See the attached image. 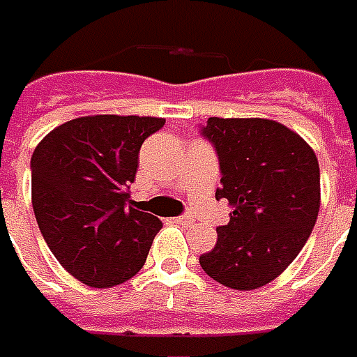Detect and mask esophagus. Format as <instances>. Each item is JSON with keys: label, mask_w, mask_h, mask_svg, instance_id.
Wrapping results in <instances>:
<instances>
[{"label": "esophagus", "mask_w": 357, "mask_h": 357, "mask_svg": "<svg viewBox=\"0 0 357 357\" xmlns=\"http://www.w3.org/2000/svg\"><path fill=\"white\" fill-rule=\"evenodd\" d=\"M176 222H178V225H191V222H193V217L183 215V217H178V219H176Z\"/></svg>", "instance_id": "1"}]
</instances>
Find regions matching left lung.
<instances>
[{"label": "left lung", "instance_id": "obj_1", "mask_svg": "<svg viewBox=\"0 0 357 357\" xmlns=\"http://www.w3.org/2000/svg\"><path fill=\"white\" fill-rule=\"evenodd\" d=\"M203 135L222 174L215 197L227 199L232 213L199 264L225 287L258 289L287 270L311 236L321 209L319 160L271 119L209 117Z\"/></svg>", "mask_w": 357, "mask_h": 357}]
</instances>
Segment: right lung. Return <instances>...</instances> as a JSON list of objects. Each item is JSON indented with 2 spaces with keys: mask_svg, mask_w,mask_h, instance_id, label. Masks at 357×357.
<instances>
[{
  "mask_svg": "<svg viewBox=\"0 0 357 357\" xmlns=\"http://www.w3.org/2000/svg\"><path fill=\"white\" fill-rule=\"evenodd\" d=\"M166 119L89 115L50 130L31 158L38 229L60 266L89 287L137 275L162 220L135 209L127 193L138 150Z\"/></svg>",
  "mask_w": 357,
  "mask_h": 357,
  "instance_id": "obj_1",
  "label": "right lung"
}]
</instances>
